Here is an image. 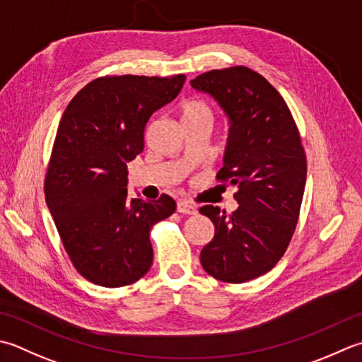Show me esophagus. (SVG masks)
Masks as SVG:
<instances>
[{"mask_svg": "<svg viewBox=\"0 0 362 362\" xmlns=\"http://www.w3.org/2000/svg\"><path fill=\"white\" fill-rule=\"evenodd\" d=\"M177 211H179V214H183V215H196V207L194 205H191V204H188L187 201H179L177 202Z\"/></svg>", "mask_w": 362, "mask_h": 362, "instance_id": "obj_1", "label": "esophagus"}]
</instances>
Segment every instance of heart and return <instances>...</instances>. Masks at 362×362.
Wrapping results in <instances>:
<instances>
[{"label": "heart", "instance_id": "b5f03b06", "mask_svg": "<svg viewBox=\"0 0 362 362\" xmlns=\"http://www.w3.org/2000/svg\"><path fill=\"white\" fill-rule=\"evenodd\" d=\"M182 120L185 122H201V120H207V122H214V111L210 106L201 98H188L183 100L180 106Z\"/></svg>", "mask_w": 362, "mask_h": 362}]
</instances>
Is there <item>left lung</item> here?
Instances as JSON below:
<instances>
[{"label": "left lung", "mask_w": 362, "mask_h": 362, "mask_svg": "<svg viewBox=\"0 0 362 362\" xmlns=\"http://www.w3.org/2000/svg\"><path fill=\"white\" fill-rule=\"evenodd\" d=\"M191 86L207 92L229 117L224 166L216 179L237 187L230 215L199 209L215 226L201 251L215 279L242 284L270 272L284 256L298 223L306 185V153L298 127L281 94L250 67L210 70Z\"/></svg>", "instance_id": "left-lung-1"}]
</instances>
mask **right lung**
Returning <instances> with one entry per match:
<instances>
[{
    "label": "right lung",
    "instance_id": "obj_1",
    "mask_svg": "<svg viewBox=\"0 0 362 362\" xmlns=\"http://www.w3.org/2000/svg\"><path fill=\"white\" fill-rule=\"evenodd\" d=\"M187 76L106 75L70 100L56 132L45 175V201L75 270L92 284L124 287L153 260L151 229L175 201L134 199L127 163L144 148L152 112L173 102Z\"/></svg>",
    "mask_w": 362,
    "mask_h": 362
}]
</instances>
